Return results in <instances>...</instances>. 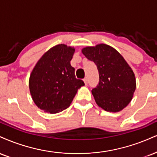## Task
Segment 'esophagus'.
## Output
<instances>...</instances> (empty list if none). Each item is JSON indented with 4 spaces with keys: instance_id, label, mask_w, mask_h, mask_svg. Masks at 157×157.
<instances>
[{
    "instance_id": "34e87169",
    "label": "esophagus",
    "mask_w": 157,
    "mask_h": 157,
    "mask_svg": "<svg viewBox=\"0 0 157 157\" xmlns=\"http://www.w3.org/2000/svg\"><path fill=\"white\" fill-rule=\"evenodd\" d=\"M83 81H84V82H85V85H86V86H87V84H88V79H87V77H86V78H84Z\"/></svg>"
}]
</instances>
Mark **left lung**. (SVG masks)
I'll use <instances>...</instances> for the list:
<instances>
[{
  "instance_id": "1",
  "label": "left lung",
  "mask_w": 157,
  "mask_h": 157,
  "mask_svg": "<svg viewBox=\"0 0 157 157\" xmlns=\"http://www.w3.org/2000/svg\"><path fill=\"white\" fill-rule=\"evenodd\" d=\"M82 52L95 63L99 71V82L91 90L96 103L107 112L122 110L132 99L136 89L132 68L116 49L107 44L86 47Z\"/></svg>"
}]
</instances>
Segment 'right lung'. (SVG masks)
<instances>
[{"label":"right lung","instance_id":"add662e5","mask_svg":"<svg viewBox=\"0 0 157 157\" xmlns=\"http://www.w3.org/2000/svg\"><path fill=\"white\" fill-rule=\"evenodd\" d=\"M75 49L60 44L52 47L38 60L29 78V89L36 105L55 114L69 107L77 90L83 86L75 77L70 61Z\"/></svg>","mask_w":157,"mask_h":157}]
</instances>
